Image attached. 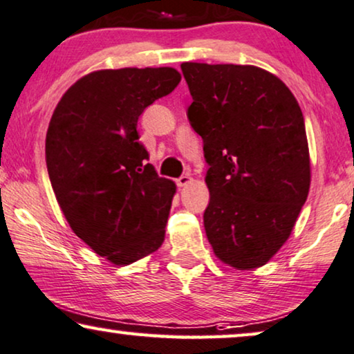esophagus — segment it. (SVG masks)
I'll return each instance as SVG.
<instances>
[{
  "label": "esophagus",
  "mask_w": 354,
  "mask_h": 354,
  "mask_svg": "<svg viewBox=\"0 0 354 354\" xmlns=\"http://www.w3.org/2000/svg\"><path fill=\"white\" fill-rule=\"evenodd\" d=\"M193 182V178L189 177V176H182V177H178L177 178V185L178 187H187V185H189V183Z\"/></svg>",
  "instance_id": "esophagus-1"
}]
</instances>
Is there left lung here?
<instances>
[{
  "label": "left lung",
  "mask_w": 354,
  "mask_h": 354,
  "mask_svg": "<svg viewBox=\"0 0 354 354\" xmlns=\"http://www.w3.org/2000/svg\"><path fill=\"white\" fill-rule=\"evenodd\" d=\"M192 127L209 169L204 228L220 262L268 263L289 239L308 198L310 150L299 102L255 65L183 62Z\"/></svg>",
  "instance_id": "obj_1"
}]
</instances>
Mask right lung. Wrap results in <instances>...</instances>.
Returning a JSON list of instances; mask_svg holds the SVG:
<instances>
[{"label": "right lung", "mask_w": 354, "mask_h": 354, "mask_svg": "<svg viewBox=\"0 0 354 354\" xmlns=\"http://www.w3.org/2000/svg\"><path fill=\"white\" fill-rule=\"evenodd\" d=\"M172 66L97 70L55 106L46 165L70 228L106 262L131 265L165 243L176 183L145 165L137 121L176 89Z\"/></svg>", "instance_id": "1"}]
</instances>
